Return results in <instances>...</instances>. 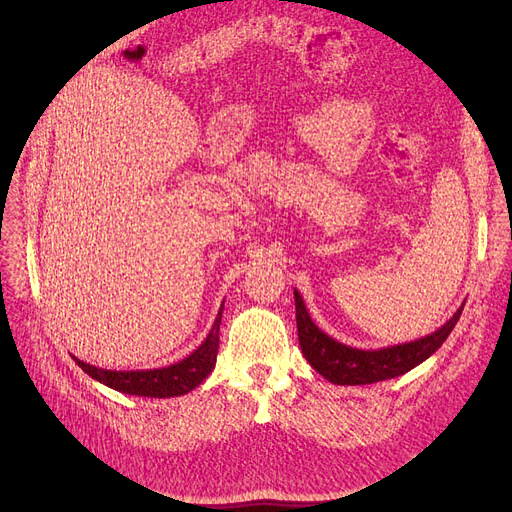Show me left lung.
Wrapping results in <instances>:
<instances>
[{
  "label": "left lung",
  "mask_w": 512,
  "mask_h": 512,
  "mask_svg": "<svg viewBox=\"0 0 512 512\" xmlns=\"http://www.w3.org/2000/svg\"><path fill=\"white\" fill-rule=\"evenodd\" d=\"M294 298L302 352L310 367L334 385H371L409 373L446 342L464 310V306H460L442 328L419 340L379 350H360L346 346L322 332L312 322L298 289H294Z\"/></svg>",
  "instance_id": "obj_1"
}]
</instances>
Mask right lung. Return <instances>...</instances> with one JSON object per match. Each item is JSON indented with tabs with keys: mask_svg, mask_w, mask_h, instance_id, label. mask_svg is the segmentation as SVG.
I'll list each match as a JSON object with an SVG mask.
<instances>
[{
	"mask_svg": "<svg viewBox=\"0 0 512 512\" xmlns=\"http://www.w3.org/2000/svg\"><path fill=\"white\" fill-rule=\"evenodd\" d=\"M223 308L218 310V316L206 336V340L186 358L180 362L170 364L164 369H145V371H107L93 367V364L72 356L79 367L95 381L125 393V395H137V397H154V399H168V397H180L196 389L214 369L216 364V352H218V328H221Z\"/></svg>",
	"mask_w": 512,
	"mask_h": 512,
	"instance_id": "obj_1",
	"label": "right lung"
}]
</instances>
